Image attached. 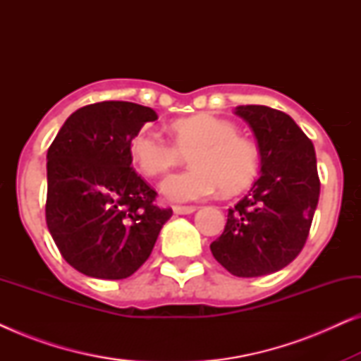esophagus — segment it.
I'll return each instance as SVG.
<instances>
[{"label":"esophagus","mask_w":361,"mask_h":361,"mask_svg":"<svg viewBox=\"0 0 361 361\" xmlns=\"http://www.w3.org/2000/svg\"><path fill=\"white\" fill-rule=\"evenodd\" d=\"M192 212H195V207L192 205H176L174 207V214L177 215H189Z\"/></svg>","instance_id":"esophagus-1"}]
</instances>
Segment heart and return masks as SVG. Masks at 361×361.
Listing matches in <instances>:
<instances>
[{
	"instance_id": "1",
	"label": "heart",
	"mask_w": 361,
	"mask_h": 361,
	"mask_svg": "<svg viewBox=\"0 0 361 361\" xmlns=\"http://www.w3.org/2000/svg\"><path fill=\"white\" fill-rule=\"evenodd\" d=\"M174 142L149 128L137 131L130 142L135 164L147 176H164L185 157L190 171L171 176L162 192L176 202L205 199L220 189L236 194L256 179L261 152L233 123L212 115L179 120L172 125Z\"/></svg>"
}]
</instances>
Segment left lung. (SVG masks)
Returning a JSON list of instances; mask_svg holds the SVG:
<instances>
[{
    "label": "left lung",
    "mask_w": 361,
    "mask_h": 361,
    "mask_svg": "<svg viewBox=\"0 0 361 361\" xmlns=\"http://www.w3.org/2000/svg\"><path fill=\"white\" fill-rule=\"evenodd\" d=\"M253 130L261 152V176L228 209L224 233L212 255L238 278L283 269L307 241L317 209L320 180L312 141L286 113L263 105L236 108Z\"/></svg>",
    "instance_id": "left-lung-1"
}]
</instances>
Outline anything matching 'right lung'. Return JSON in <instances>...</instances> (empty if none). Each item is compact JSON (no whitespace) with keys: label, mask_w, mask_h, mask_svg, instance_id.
<instances>
[{"label":"right lung","mask_w":361,"mask_h":361,"mask_svg":"<svg viewBox=\"0 0 361 361\" xmlns=\"http://www.w3.org/2000/svg\"><path fill=\"white\" fill-rule=\"evenodd\" d=\"M156 111L131 102L78 108L47 151L46 221L72 268L125 279L149 258L172 209L131 167L130 142Z\"/></svg>","instance_id":"obj_1"}]
</instances>
